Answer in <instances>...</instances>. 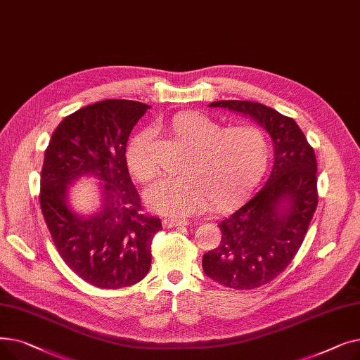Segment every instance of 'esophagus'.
Instances as JSON below:
<instances>
[{
  "instance_id": "1",
  "label": "esophagus",
  "mask_w": 360,
  "mask_h": 360,
  "mask_svg": "<svg viewBox=\"0 0 360 360\" xmlns=\"http://www.w3.org/2000/svg\"><path fill=\"white\" fill-rule=\"evenodd\" d=\"M163 224L166 228H179V226H186L188 220L186 219H165Z\"/></svg>"
}]
</instances>
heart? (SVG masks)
Masks as SVG:
<instances>
[{
    "instance_id": "heart-1",
    "label": "heart",
    "mask_w": 360,
    "mask_h": 360,
    "mask_svg": "<svg viewBox=\"0 0 360 360\" xmlns=\"http://www.w3.org/2000/svg\"><path fill=\"white\" fill-rule=\"evenodd\" d=\"M170 134L190 144L179 175L159 178L146 200L151 209L174 217L191 214L210 201L214 209H226L259 181L270 160V144L264 132L252 125L221 128L197 112L176 113L167 122ZM150 129L131 137L125 160L137 181L153 176L148 156Z\"/></svg>"
}]
</instances>
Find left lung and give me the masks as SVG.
I'll list each match as a JSON object with an SVG mask.
<instances>
[{
	"label": "left lung",
	"mask_w": 360,
	"mask_h": 360,
	"mask_svg": "<svg viewBox=\"0 0 360 360\" xmlns=\"http://www.w3.org/2000/svg\"><path fill=\"white\" fill-rule=\"evenodd\" d=\"M209 106L250 117L273 140L269 181L219 223L220 245L202 257L204 273L221 286L255 289L285 270L305 239L318 204L315 153L295 120L273 108L247 101H219Z\"/></svg>",
	"instance_id": "1"
}]
</instances>
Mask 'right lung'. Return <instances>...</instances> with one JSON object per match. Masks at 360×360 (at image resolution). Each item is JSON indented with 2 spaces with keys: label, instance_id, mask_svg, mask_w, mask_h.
<instances>
[{
  "label": "right lung",
  "instance_id": "obj_1",
  "mask_svg": "<svg viewBox=\"0 0 360 360\" xmlns=\"http://www.w3.org/2000/svg\"><path fill=\"white\" fill-rule=\"evenodd\" d=\"M148 105L106 99L65 117L45 150L41 209L67 266L91 286L136 285L151 266V240L159 217L143 213L128 174L127 141ZM83 176L100 181V209L83 217L68 201L69 185Z\"/></svg>",
  "mask_w": 360,
  "mask_h": 360
}]
</instances>
